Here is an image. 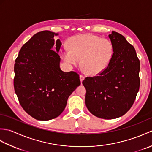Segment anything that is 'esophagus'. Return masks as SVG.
<instances>
[{
    "label": "esophagus",
    "instance_id": "obj_1",
    "mask_svg": "<svg viewBox=\"0 0 152 152\" xmlns=\"http://www.w3.org/2000/svg\"><path fill=\"white\" fill-rule=\"evenodd\" d=\"M84 78H85V76H83V75H82V74H80V81H81V82H82V81L83 80H84Z\"/></svg>",
    "mask_w": 152,
    "mask_h": 152
}]
</instances>
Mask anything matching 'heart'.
Listing matches in <instances>:
<instances>
[{
    "mask_svg": "<svg viewBox=\"0 0 152 152\" xmlns=\"http://www.w3.org/2000/svg\"><path fill=\"white\" fill-rule=\"evenodd\" d=\"M68 48L61 56L66 63L76 65L81 59V64L87 73L96 75L109 65L114 53L112 42L106 38L92 34H80L71 37Z\"/></svg>",
    "mask_w": 152,
    "mask_h": 152,
    "instance_id": "b5f03b06",
    "label": "heart"
}]
</instances>
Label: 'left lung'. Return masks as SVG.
I'll return each instance as SVG.
<instances>
[{
    "instance_id": "left-lung-1",
    "label": "left lung",
    "mask_w": 152,
    "mask_h": 152,
    "mask_svg": "<svg viewBox=\"0 0 152 152\" xmlns=\"http://www.w3.org/2000/svg\"><path fill=\"white\" fill-rule=\"evenodd\" d=\"M108 37L114 48L107 68L93 77H86V104L93 115L105 119L125 114L133 106L140 88V61L125 38L112 31Z\"/></svg>"
}]
</instances>
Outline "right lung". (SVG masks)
I'll list each match as a JSON object with an SVG mask.
<instances>
[{
  "label": "right lung",
  "mask_w": 152,
  "mask_h": 152,
  "mask_svg": "<svg viewBox=\"0 0 152 152\" xmlns=\"http://www.w3.org/2000/svg\"><path fill=\"white\" fill-rule=\"evenodd\" d=\"M57 34L50 31L35 34L21 47L15 61V92L21 107L38 120L59 116L69 96L81 84L78 73L60 69L61 43L53 38Z\"/></svg>",
  "instance_id": "obj_1"
}]
</instances>
